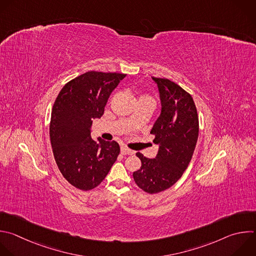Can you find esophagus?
Masks as SVG:
<instances>
[{
	"mask_svg": "<svg viewBox=\"0 0 256 256\" xmlns=\"http://www.w3.org/2000/svg\"><path fill=\"white\" fill-rule=\"evenodd\" d=\"M120 152H122V154H134V150H132L128 148H124V146H122V148H120Z\"/></svg>",
	"mask_w": 256,
	"mask_h": 256,
	"instance_id": "1",
	"label": "esophagus"
}]
</instances>
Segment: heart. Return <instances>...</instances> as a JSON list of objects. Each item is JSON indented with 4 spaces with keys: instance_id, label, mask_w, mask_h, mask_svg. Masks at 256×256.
<instances>
[{
    "instance_id": "b5f03b06",
    "label": "heart",
    "mask_w": 256,
    "mask_h": 256,
    "mask_svg": "<svg viewBox=\"0 0 256 256\" xmlns=\"http://www.w3.org/2000/svg\"><path fill=\"white\" fill-rule=\"evenodd\" d=\"M144 98H148V96H144Z\"/></svg>"
}]
</instances>
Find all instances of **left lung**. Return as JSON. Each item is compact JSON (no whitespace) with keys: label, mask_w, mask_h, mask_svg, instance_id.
I'll use <instances>...</instances> for the list:
<instances>
[{"label":"left lung","mask_w":256,"mask_h":256,"mask_svg":"<svg viewBox=\"0 0 256 256\" xmlns=\"http://www.w3.org/2000/svg\"><path fill=\"white\" fill-rule=\"evenodd\" d=\"M152 78L158 85L162 106L150 130L158 152L154 158L136 152L142 166L132 176L142 190L156 194L172 187L185 172L197 144L199 118L190 94L166 78Z\"/></svg>","instance_id":"8db88e82"}]
</instances>
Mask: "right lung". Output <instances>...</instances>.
Wrapping results in <instances>:
<instances>
[{
  "label": "right lung",
  "instance_id": "right-lung-1",
  "mask_svg": "<svg viewBox=\"0 0 256 256\" xmlns=\"http://www.w3.org/2000/svg\"><path fill=\"white\" fill-rule=\"evenodd\" d=\"M126 74L88 71L67 82L51 112L50 140L62 176L75 188L98 187L120 154L116 142L92 138V120L100 118L114 90Z\"/></svg>",
  "mask_w": 256,
  "mask_h": 256
}]
</instances>
